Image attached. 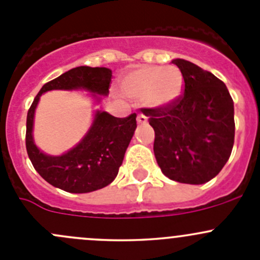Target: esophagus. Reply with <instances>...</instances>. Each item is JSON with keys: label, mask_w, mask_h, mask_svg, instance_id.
Instances as JSON below:
<instances>
[{"label": "esophagus", "mask_w": 260, "mask_h": 260, "mask_svg": "<svg viewBox=\"0 0 260 260\" xmlns=\"http://www.w3.org/2000/svg\"><path fill=\"white\" fill-rule=\"evenodd\" d=\"M137 122H138V124H146L147 117L145 114H138L137 115Z\"/></svg>", "instance_id": "1"}]
</instances>
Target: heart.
Wrapping results in <instances>:
<instances>
[{
    "mask_svg": "<svg viewBox=\"0 0 260 260\" xmlns=\"http://www.w3.org/2000/svg\"><path fill=\"white\" fill-rule=\"evenodd\" d=\"M120 89L129 98L143 99L148 107H165L179 99L183 90V75L175 65H145L128 73Z\"/></svg>",
    "mask_w": 260,
    "mask_h": 260,
    "instance_id": "1",
    "label": "heart"
}]
</instances>
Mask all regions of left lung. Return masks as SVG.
Wrapping results in <instances>:
<instances>
[{
  "mask_svg": "<svg viewBox=\"0 0 260 260\" xmlns=\"http://www.w3.org/2000/svg\"><path fill=\"white\" fill-rule=\"evenodd\" d=\"M183 93L174 103L141 108L154 129L153 152L162 174L181 183L214 179L232 154L234 103L219 78L193 62L174 60Z\"/></svg>",
  "mask_w": 260,
  "mask_h": 260,
  "instance_id": "obj_1",
  "label": "left lung"
}]
</instances>
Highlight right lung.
Here are the masks:
<instances>
[{
    "instance_id": "1",
    "label": "right lung",
    "mask_w": 260,
    "mask_h": 260,
    "mask_svg": "<svg viewBox=\"0 0 260 260\" xmlns=\"http://www.w3.org/2000/svg\"><path fill=\"white\" fill-rule=\"evenodd\" d=\"M111 80L112 72L107 68L78 67L44 84L34 99L26 119V151L36 171L50 185L67 192L84 193L106 187L117 176L137 127L136 113L117 118L96 112L88 135L62 156L44 154L32 140L34 113L41 94L52 89H86L107 95Z\"/></svg>"
}]
</instances>
